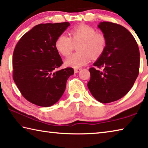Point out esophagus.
<instances>
[{"label":"esophagus","instance_id":"esophagus-1","mask_svg":"<svg viewBox=\"0 0 148 148\" xmlns=\"http://www.w3.org/2000/svg\"><path fill=\"white\" fill-rule=\"evenodd\" d=\"M82 69H74V73H77V72H79L80 71H81Z\"/></svg>","mask_w":148,"mask_h":148}]
</instances>
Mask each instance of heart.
<instances>
[{"mask_svg": "<svg viewBox=\"0 0 148 148\" xmlns=\"http://www.w3.org/2000/svg\"><path fill=\"white\" fill-rule=\"evenodd\" d=\"M77 51L69 56L65 65L77 69L87 65L90 58L97 59L104 52L107 46V39L101 33H96V29L87 25H80L70 31V37L61 34L56 41V48L61 55L69 56L78 45Z\"/></svg>", "mask_w": 148, "mask_h": 148, "instance_id": "1", "label": "heart"}]
</instances>
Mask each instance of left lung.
Here are the masks:
<instances>
[{
	"label": "left lung",
	"mask_w": 148,
	"mask_h": 148,
	"mask_svg": "<svg viewBox=\"0 0 148 148\" xmlns=\"http://www.w3.org/2000/svg\"><path fill=\"white\" fill-rule=\"evenodd\" d=\"M98 28L107 46L89 69L87 87L96 100L107 103L122 98L132 88L139 74L140 52L135 39L123 26L104 21Z\"/></svg>",
	"instance_id": "left-lung-1"
}]
</instances>
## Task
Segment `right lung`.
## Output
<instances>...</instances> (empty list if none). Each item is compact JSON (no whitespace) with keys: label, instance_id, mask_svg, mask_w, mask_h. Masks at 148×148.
Wrapping results in <instances>:
<instances>
[{"label":"right lung","instance_id":"right-lung-1","mask_svg":"<svg viewBox=\"0 0 148 148\" xmlns=\"http://www.w3.org/2000/svg\"><path fill=\"white\" fill-rule=\"evenodd\" d=\"M69 25L65 22L36 25L23 35L13 51V79L23 97L38 106L56 103L74 74L71 67L56 71L63 64L56 39Z\"/></svg>","mask_w":148,"mask_h":148}]
</instances>
